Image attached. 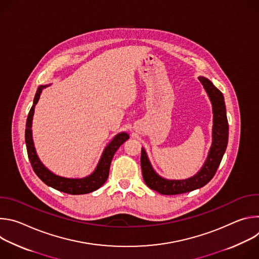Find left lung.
<instances>
[{
    "label": "left lung",
    "mask_w": 259,
    "mask_h": 259,
    "mask_svg": "<svg viewBox=\"0 0 259 259\" xmlns=\"http://www.w3.org/2000/svg\"><path fill=\"white\" fill-rule=\"evenodd\" d=\"M206 89L213 106V141L208 158L198 174L186 180H167L160 177L152 168L145 151L141 149L140 165L143 180L150 189L162 195H180L200 189L215 175L227 150L229 139V123L226 113L224 95L208 79L199 78Z\"/></svg>",
    "instance_id": "1"
}]
</instances>
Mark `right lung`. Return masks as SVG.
<instances>
[{
    "label": "right lung",
    "instance_id": "right-lung-1",
    "mask_svg": "<svg viewBox=\"0 0 259 259\" xmlns=\"http://www.w3.org/2000/svg\"><path fill=\"white\" fill-rule=\"evenodd\" d=\"M46 87L47 86H40L38 90H36V93L33 99V104L30 107L27 120H26L25 143H26L27 156H28L30 165L34 173L38 175V177L44 183H46L47 186L59 192H63L69 195H83V194L94 192L97 189H99L106 181L109 173V166H110V163H112L113 157L119 147L127 139H129V135L127 133H120L113 139V141L105 147L96 170L90 176L82 179H70V178H64V177H60L53 174L40 162L38 156L35 154L32 137H31V121H32V116L34 112V106L40 98V94L42 90Z\"/></svg>",
    "mask_w": 259,
    "mask_h": 259
}]
</instances>
